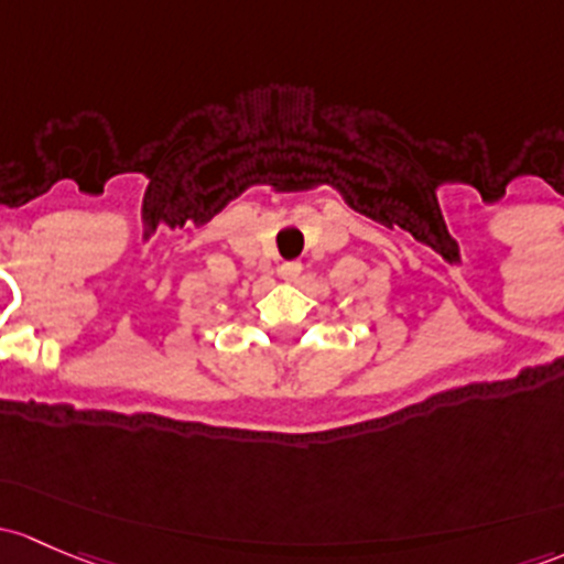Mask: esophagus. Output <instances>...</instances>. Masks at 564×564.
<instances>
[{
    "instance_id": "34e87169",
    "label": "esophagus",
    "mask_w": 564,
    "mask_h": 564,
    "mask_svg": "<svg viewBox=\"0 0 564 564\" xmlns=\"http://www.w3.org/2000/svg\"><path fill=\"white\" fill-rule=\"evenodd\" d=\"M278 275H281V281H286V283H297L300 275H302V264H300V262H286V264H281V270H278Z\"/></svg>"
}]
</instances>
